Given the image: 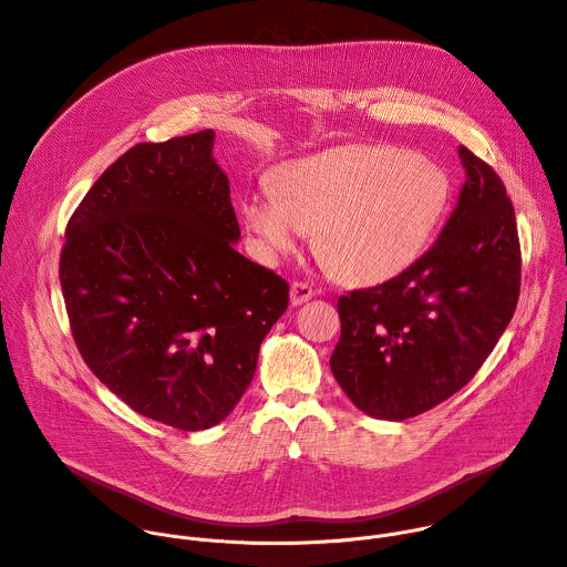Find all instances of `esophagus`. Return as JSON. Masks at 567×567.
Returning a JSON list of instances; mask_svg holds the SVG:
<instances>
[{"instance_id":"34e87169","label":"esophagus","mask_w":567,"mask_h":567,"mask_svg":"<svg viewBox=\"0 0 567 567\" xmlns=\"http://www.w3.org/2000/svg\"><path fill=\"white\" fill-rule=\"evenodd\" d=\"M311 296H313V289H311L307 282H293V285H291V291H289L291 305H302V302H307Z\"/></svg>"}]
</instances>
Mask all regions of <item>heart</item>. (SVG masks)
I'll list each match as a JSON object with an SVG mask.
<instances>
[{"label": "heart", "mask_w": 567, "mask_h": 567, "mask_svg": "<svg viewBox=\"0 0 567 567\" xmlns=\"http://www.w3.org/2000/svg\"><path fill=\"white\" fill-rule=\"evenodd\" d=\"M444 204L446 182L433 166L352 145L287 164L271 193L241 199V217L269 260L313 233L318 260L337 278L381 285L420 258Z\"/></svg>", "instance_id": "heart-1"}]
</instances>
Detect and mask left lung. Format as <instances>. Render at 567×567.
Masks as SVG:
<instances>
[{
	"mask_svg": "<svg viewBox=\"0 0 567 567\" xmlns=\"http://www.w3.org/2000/svg\"><path fill=\"white\" fill-rule=\"evenodd\" d=\"M466 179L435 245L396 278L341 296L330 368L354 406L401 422L464 388L507 330L520 241L496 171L460 145Z\"/></svg>",
	"mask_w": 567,
	"mask_h": 567,
	"instance_id": "1",
	"label": "left lung"
}]
</instances>
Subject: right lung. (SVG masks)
<instances>
[{
  "label": "right lung",
  "mask_w": 567,
  "mask_h": 567,
  "mask_svg": "<svg viewBox=\"0 0 567 567\" xmlns=\"http://www.w3.org/2000/svg\"><path fill=\"white\" fill-rule=\"evenodd\" d=\"M213 141L204 130L130 147L71 215L60 256L78 352L132 411L179 431L235 409L289 305L287 282L233 247Z\"/></svg>",
  "instance_id": "right-lung-1"
}]
</instances>
